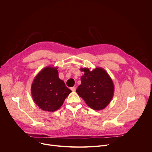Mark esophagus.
I'll return each mask as SVG.
<instances>
[{"label":"esophagus","instance_id":"1","mask_svg":"<svg viewBox=\"0 0 152 152\" xmlns=\"http://www.w3.org/2000/svg\"><path fill=\"white\" fill-rule=\"evenodd\" d=\"M70 89H71V90L72 91H76V87H75V86H73V87H72Z\"/></svg>","mask_w":152,"mask_h":152}]
</instances>
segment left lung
<instances>
[{
    "mask_svg": "<svg viewBox=\"0 0 152 152\" xmlns=\"http://www.w3.org/2000/svg\"><path fill=\"white\" fill-rule=\"evenodd\" d=\"M80 70L84 75L80 77L81 84L76 93L91 109L96 111L104 109L114 96V85L112 79L101 67L92 70L88 68Z\"/></svg>",
    "mask_w": 152,
    "mask_h": 152,
    "instance_id": "1",
    "label": "left lung"
}]
</instances>
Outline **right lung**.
<instances>
[{
    "label": "right lung",
    "mask_w": 152,
    "mask_h": 152,
    "mask_svg": "<svg viewBox=\"0 0 152 152\" xmlns=\"http://www.w3.org/2000/svg\"><path fill=\"white\" fill-rule=\"evenodd\" d=\"M58 67L48 66L35 77L31 94L35 104L43 111L54 112L62 105L72 91L58 76Z\"/></svg>",
    "instance_id": "1"
}]
</instances>
